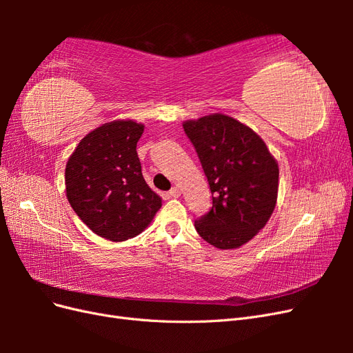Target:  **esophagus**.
Returning a JSON list of instances; mask_svg holds the SVG:
<instances>
[{"mask_svg":"<svg viewBox=\"0 0 353 353\" xmlns=\"http://www.w3.org/2000/svg\"><path fill=\"white\" fill-rule=\"evenodd\" d=\"M169 196H170V197H179V196H181V190H179L178 187L170 188V190H169Z\"/></svg>","mask_w":353,"mask_h":353,"instance_id":"34e87169","label":"esophagus"}]
</instances>
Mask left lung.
I'll return each mask as SVG.
<instances>
[{
  "mask_svg": "<svg viewBox=\"0 0 353 353\" xmlns=\"http://www.w3.org/2000/svg\"><path fill=\"white\" fill-rule=\"evenodd\" d=\"M212 191V209L194 222L218 249H237L271 218L279 194V163L262 138L227 114L185 121Z\"/></svg>",
  "mask_w": 353,
  "mask_h": 353,
  "instance_id": "left-lung-1",
  "label": "left lung"
}]
</instances>
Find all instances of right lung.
I'll use <instances>...</instances> for the list:
<instances>
[{
  "label": "right lung",
  "mask_w": 353,
  "mask_h": 353,
  "mask_svg": "<svg viewBox=\"0 0 353 353\" xmlns=\"http://www.w3.org/2000/svg\"><path fill=\"white\" fill-rule=\"evenodd\" d=\"M144 125L113 121L85 135L66 163V196L97 236L125 241L143 232L162 208L137 154Z\"/></svg>",
  "instance_id": "1"
}]
</instances>
